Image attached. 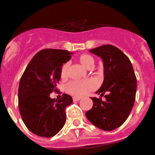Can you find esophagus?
<instances>
[{"label": "esophagus", "mask_w": 155, "mask_h": 155, "mask_svg": "<svg viewBox=\"0 0 155 155\" xmlns=\"http://www.w3.org/2000/svg\"><path fill=\"white\" fill-rule=\"evenodd\" d=\"M73 100L74 101V102H78V101H80L81 98H76V97H74Z\"/></svg>", "instance_id": "1"}]
</instances>
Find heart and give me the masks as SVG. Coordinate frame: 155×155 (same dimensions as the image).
I'll use <instances>...</instances> for the list:
<instances>
[{
    "instance_id": "heart-1",
    "label": "heart",
    "mask_w": 155,
    "mask_h": 155,
    "mask_svg": "<svg viewBox=\"0 0 155 155\" xmlns=\"http://www.w3.org/2000/svg\"><path fill=\"white\" fill-rule=\"evenodd\" d=\"M79 62L87 69H91L94 65V60L93 57L89 54H82L78 58ZM69 68V63H65L61 67V78H65L68 76V71ZM94 83L91 80L71 81L66 84V91L70 94L76 97H81L87 94L91 90L94 89Z\"/></svg>"
}]
</instances>
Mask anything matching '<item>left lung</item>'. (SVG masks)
<instances>
[{
  "instance_id": "8db88e82",
  "label": "left lung",
  "mask_w": 155,
  "mask_h": 155,
  "mask_svg": "<svg viewBox=\"0 0 155 155\" xmlns=\"http://www.w3.org/2000/svg\"><path fill=\"white\" fill-rule=\"evenodd\" d=\"M101 57L104 66V81L96 91L105 100L91 98L93 106L85 113L87 120L102 130L118 128L128 118L135 102L137 78L130 59L120 49L104 45L90 50Z\"/></svg>"
}]
</instances>
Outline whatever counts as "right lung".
Masks as SVG:
<instances>
[{"instance_id": "right-lung-1", "label": "right lung", "mask_w": 155, "mask_h": 155, "mask_svg": "<svg viewBox=\"0 0 155 155\" xmlns=\"http://www.w3.org/2000/svg\"><path fill=\"white\" fill-rule=\"evenodd\" d=\"M68 50L45 49L31 59L20 79L18 108L23 122L34 134L51 137L65 124V109L73 102L64 94L60 99L50 97L57 91L63 64L71 58Z\"/></svg>"}]
</instances>
